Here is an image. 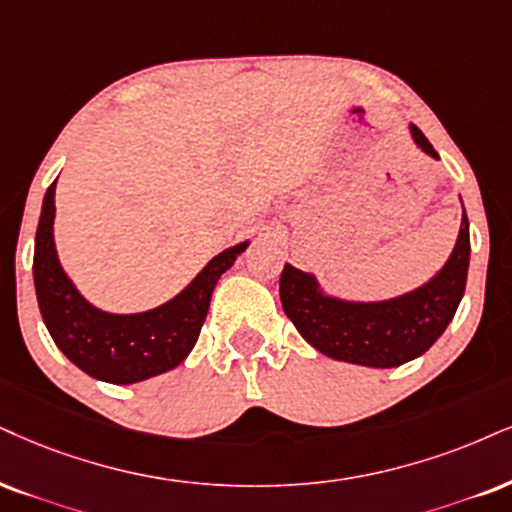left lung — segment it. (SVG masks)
Here are the masks:
<instances>
[{"mask_svg":"<svg viewBox=\"0 0 512 512\" xmlns=\"http://www.w3.org/2000/svg\"><path fill=\"white\" fill-rule=\"evenodd\" d=\"M408 128L418 149L439 159L418 125ZM468 266L470 223L463 208L449 261L425 285L382 301H351L325 292L313 273L285 263L280 301L301 337L323 356L365 368H399L422 356L449 327L465 294Z\"/></svg>","mask_w":512,"mask_h":512,"instance_id":"obj_1","label":"left lung"}]
</instances>
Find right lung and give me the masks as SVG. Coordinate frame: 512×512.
Listing matches in <instances>:
<instances>
[{"instance_id": "1", "label": "right lung", "mask_w": 512, "mask_h": 512, "mask_svg": "<svg viewBox=\"0 0 512 512\" xmlns=\"http://www.w3.org/2000/svg\"><path fill=\"white\" fill-rule=\"evenodd\" d=\"M56 182L44 194L35 235L33 277L44 325L63 356L109 384H135L178 368L197 344L213 289L251 242L220 251L166 304L140 313L97 308L63 270L54 244Z\"/></svg>"}]
</instances>
